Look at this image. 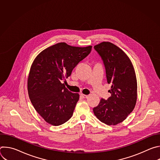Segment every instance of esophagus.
Here are the masks:
<instances>
[{
    "instance_id": "esophagus-1",
    "label": "esophagus",
    "mask_w": 160,
    "mask_h": 160,
    "mask_svg": "<svg viewBox=\"0 0 160 160\" xmlns=\"http://www.w3.org/2000/svg\"><path fill=\"white\" fill-rule=\"evenodd\" d=\"M80 96L82 98H88V96L87 95H85V94H80Z\"/></svg>"
}]
</instances>
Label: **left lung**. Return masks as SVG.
Segmentation results:
<instances>
[{
    "label": "left lung",
    "mask_w": 160,
    "mask_h": 160,
    "mask_svg": "<svg viewBox=\"0 0 160 160\" xmlns=\"http://www.w3.org/2000/svg\"><path fill=\"white\" fill-rule=\"evenodd\" d=\"M106 68L111 94L108 100L101 99L94 108L95 116L108 125H116L133 110L137 101L138 83L133 64L127 55L115 44L103 42L94 46Z\"/></svg>",
    "instance_id": "obj_1"
}]
</instances>
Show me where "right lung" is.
I'll return each mask as SVG.
<instances>
[{
    "label": "right lung",
    "instance_id": "obj_1",
    "mask_svg": "<svg viewBox=\"0 0 160 160\" xmlns=\"http://www.w3.org/2000/svg\"><path fill=\"white\" fill-rule=\"evenodd\" d=\"M92 48L60 42L44 49L34 59L28 78V96L47 123L58 126L72 117L80 96L68 90L62 82L90 54Z\"/></svg>",
    "mask_w": 160,
    "mask_h": 160
}]
</instances>
